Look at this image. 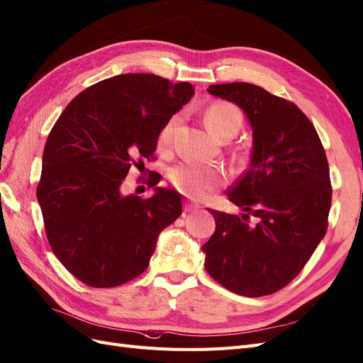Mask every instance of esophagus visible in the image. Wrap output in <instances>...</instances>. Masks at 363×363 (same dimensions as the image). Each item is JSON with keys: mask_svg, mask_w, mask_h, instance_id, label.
<instances>
[{"mask_svg": "<svg viewBox=\"0 0 363 363\" xmlns=\"http://www.w3.org/2000/svg\"><path fill=\"white\" fill-rule=\"evenodd\" d=\"M196 208H200L199 204H195V203H192V201H186V204H184V212H186V213L192 212V211H196Z\"/></svg>", "mask_w": 363, "mask_h": 363, "instance_id": "esophagus-1", "label": "esophagus"}]
</instances>
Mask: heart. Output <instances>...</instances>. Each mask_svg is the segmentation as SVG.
<instances>
[{
  "mask_svg": "<svg viewBox=\"0 0 363 363\" xmlns=\"http://www.w3.org/2000/svg\"><path fill=\"white\" fill-rule=\"evenodd\" d=\"M204 121L208 130L218 138L224 135H236L242 125V113L239 107L228 101H215L206 108ZM177 118H171L162 127L157 136L159 148L167 150L171 145ZM168 180L175 189L191 199L201 200L223 182V171L215 167H206L194 162H184L169 169Z\"/></svg>",
  "mask_w": 363,
  "mask_h": 363,
  "instance_id": "obj_1",
  "label": "heart"
}]
</instances>
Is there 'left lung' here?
<instances>
[{"mask_svg": "<svg viewBox=\"0 0 363 363\" xmlns=\"http://www.w3.org/2000/svg\"><path fill=\"white\" fill-rule=\"evenodd\" d=\"M238 104L252 127L248 169L227 191L242 213L208 208L216 230L203 245L206 271L244 296L283 289L327 232L330 171L313 124L292 101L250 83L208 86Z\"/></svg>", "mask_w": 363, "mask_h": 363, "instance_id": "obj_1", "label": "left lung"}]
</instances>
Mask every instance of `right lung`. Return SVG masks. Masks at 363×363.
<instances>
[{
	"label": "right lung",
	"mask_w": 363,
	"mask_h": 363,
	"mask_svg": "<svg viewBox=\"0 0 363 363\" xmlns=\"http://www.w3.org/2000/svg\"><path fill=\"white\" fill-rule=\"evenodd\" d=\"M194 95L191 83L123 74L77 95L51 128L36 189L50 247L74 277L113 288L148 268L159 233L182 215V195H123L130 168L155 159L162 127Z\"/></svg>",
	"instance_id": "right-lung-1"
}]
</instances>
